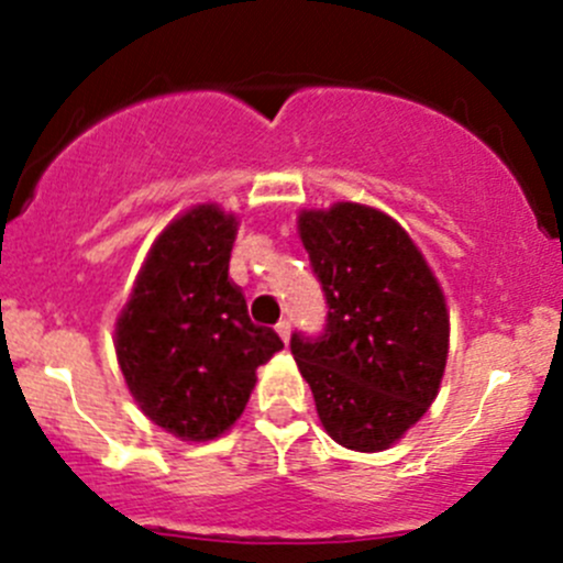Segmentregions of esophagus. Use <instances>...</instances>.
Wrapping results in <instances>:
<instances>
[{"instance_id": "esophagus-1", "label": "esophagus", "mask_w": 563, "mask_h": 563, "mask_svg": "<svg viewBox=\"0 0 563 563\" xmlns=\"http://www.w3.org/2000/svg\"><path fill=\"white\" fill-rule=\"evenodd\" d=\"M275 329H277V334L283 338V343H288V340H291V321H288V318H280Z\"/></svg>"}]
</instances>
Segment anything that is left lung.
I'll return each mask as SVG.
<instances>
[{
    "mask_svg": "<svg viewBox=\"0 0 563 563\" xmlns=\"http://www.w3.org/2000/svg\"><path fill=\"white\" fill-rule=\"evenodd\" d=\"M299 236L327 297L318 338L291 334L323 430L345 450L382 452L424 417L450 354V313L400 223L362 203L305 209Z\"/></svg>",
    "mask_w": 563,
    "mask_h": 563,
    "instance_id": "obj_1",
    "label": "left lung"
}]
</instances>
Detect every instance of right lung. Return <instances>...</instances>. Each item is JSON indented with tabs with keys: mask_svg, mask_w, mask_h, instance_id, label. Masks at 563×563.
I'll list each match as a JSON object with an SVG mask.
<instances>
[{
	"mask_svg": "<svg viewBox=\"0 0 563 563\" xmlns=\"http://www.w3.org/2000/svg\"><path fill=\"white\" fill-rule=\"evenodd\" d=\"M236 218L198 203L166 225L117 318V360L141 411L181 441H212L245 411L283 340L255 327L229 277Z\"/></svg>",
	"mask_w": 563,
	"mask_h": 563,
	"instance_id": "obj_1",
	"label": "right lung"
}]
</instances>
